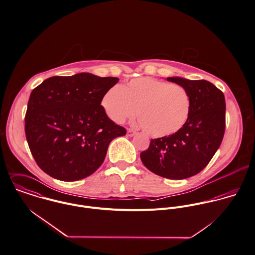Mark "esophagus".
Instances as JSON below:
<instances>
[{
    "mask_svg": "<svg viewBox=\"0 0 255 255\" xmlns=\"http://www.w3.org/2000/svg\"><path fill=\"white\" fill-rule=\"evenodd\" d=\"M135 134H136V131H134V130H132V129H128V130H127V136L133 137Z\"/></svg>",
    "mask_w": 255,
    "mask_h": 255,
    "instance_id": "34e87169",
    "label": "esophagus"
}]
</instances>
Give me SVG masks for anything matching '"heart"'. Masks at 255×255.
<instances>
[{
	"label": "heart",
	"instance_id": "obj_1",
	"mask_svg": "<svg viewBox=\"0 0 255 255\" xmlns=\"http://www.w3.org/2000/svg\"><path fill=\"white\" fill-rule=\"evenodd\" d=\"M102 105L107 117L118 124L136 111L137 123L150 136L160 138L178 132L186 124L191 99L182 86L142 77L108 90Z\"/></svg>",
	"mask_w": 255,
	"mask_h": 255
}]
</instances>
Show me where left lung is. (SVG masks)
<instances>
[{
  "instance_id": "obj_1",
  "label": "left lung",
  "mask_w": 255,
  "mask_h": 255,
  "mask_svg": "<svg viewBox=\"0 0 255 255\" xmlns=\"http://www.w3.org/2000/svg\"><path fill=\"white\" fill-rule=\"evenodd\" d=\"M166 80L189 93V118L178 132L151 140L140 156L153 173L168 179H184L203 170L219 149L226 128V102L223 92L208 81L177 77Z\"/></svg>"
}]
</instances>
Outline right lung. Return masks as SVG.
Returning a JSON list of instances; mask_svg holds the SVG:
<instances>
[{"label":"right lung","instance_id":"1","mask_svg":"<svg viewBox=\"0 0 255 255\" xmlns=\"http://www.w3.org/2000/svg\"><path fill=\"white\" fill-rule=\"evenodd\" d=\"M118 80L90 73L56 76L31 92L25 136L45 173L63 181L86 178L102 165L110 142L126 135L102 105L103 96Z\"/></svg>","mask_w":255,"mask_h":255}]
</instances>
